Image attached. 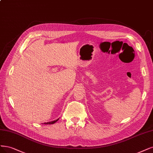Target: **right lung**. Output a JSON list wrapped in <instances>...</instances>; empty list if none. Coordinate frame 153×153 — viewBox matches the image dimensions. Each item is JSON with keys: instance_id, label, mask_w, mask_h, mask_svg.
<instances>
[{"instance_id": "right-lung-1", "label": "right lung", "mask_w": 153, "mask_h": 153, "mask_svg": "<svg viewBox=\"0 0 153 153\" xmlns=\"http://www.w3.org/2000/svg\"><path fill=\"white\" fill-rule=\"evenodd\" d=\"M59 118H58V119H57V120H54V121H52V122H45V123H44V124H49V125H50V124H54V123H55L57 121H58V120H59Z\"/></svg>"}]
</instances>
